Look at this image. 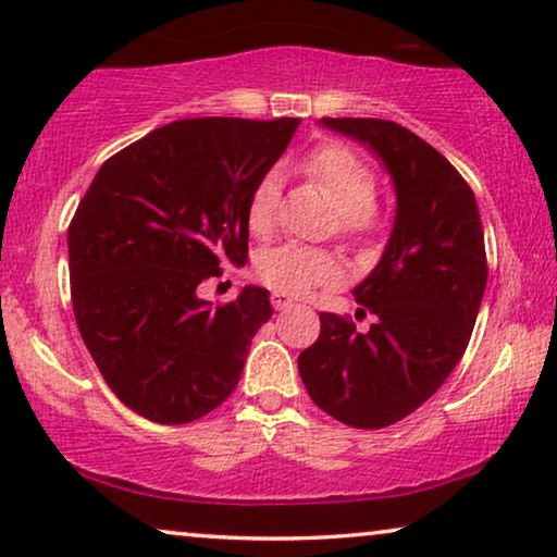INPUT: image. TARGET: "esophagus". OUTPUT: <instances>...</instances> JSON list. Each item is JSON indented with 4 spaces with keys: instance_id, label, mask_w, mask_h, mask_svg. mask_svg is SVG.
<instances>
[{
    "instance_id": "1",
    "label": "esophagus",
    "mask_w": 557,
    "mask_h": 557,
    "mask_svg": "<svg viewBox=\"0 0 557 557\" xmlns=\"http://www.w3.org/2000/svg\"><path fill=\"white\" fill-rule=\"evenodd\" d=\"M271 301H273V309H278V311H284V309H292V307H294V301L288 299L286 294H281V292H273Z\"/></svg>"
}]
</instances>
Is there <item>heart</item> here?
I'll list each match as a JSON object with an SVG mask.
<instances>
[{
  "mask_svg": "<svg viewBox=\"0 0 557 557\" xmlns=\"http://www.w3.org/2000/svg\"><path fill=\"white\" fill-rule=\"evenodd\" d=\"M307 172L314 177L332 202L339 208V225L347 233L368 231L372 225V200H375V174L360 157L345 147H322L311 151ZM281 180L276 172L258 180L248 200V231L256 238H269L278 220ZM256 273L265 286L286 296H307L311 288L339 276L337 258L326 250L284 243L263 250L256 258Z\"/></svg>",
  "mask_w": 557,
  "mask_h": 557,
  "instance_id": "b5f03b06",
  "label": "heart"
}]
</instances>
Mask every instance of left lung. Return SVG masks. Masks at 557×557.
Segmentation results:
<instances>
[{"mask_svg":"<svg viewBox=\"0 0 557 557\" xmlns=\"http://www.w3.org/2000/svg\"><path fill=\"white\" fill-rule=\"evenodd\" d=\"M319 126L383 162L395 218L377 265L352 288L375 324L362 334L347 319L319 314L322 332L299 355V375L326 416L385 429L421 408L469 345L486 288L482 218L451 162L406 126L383 119Z\"/></svg>","mask_w":557,"mask_h":557,"instance_id":"left-lung-1","label":"left lung"}]
</instances>
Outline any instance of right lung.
<instances>
[{"mask_svg":"<svg viewBox=\"0 0 557 557\" xmlns=\"http://www.w3.org/2000/svg\"><path fill=\"white\" fill-rule=\"evenodd\" d=\"M299 119H185L128 144L90 182L71 227L81 337L116 398L147 421L182 425L238 385L269 292L225 307L197 294L248 256V200Z\"/></svg>","mask_w":557,"mask_h":557,"instance_id":"add662e5","label":"right lung"}]
</instances>
